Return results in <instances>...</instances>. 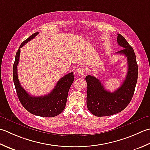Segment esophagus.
Listing matches in <instances>:
<instances>
[{
    "label": "esophagus",
    "instance_id": "1",
    "mask_svg": "<svg viewBox=\"0 0 150 150\" xmlns=\"http://www.w3.org/2000/svg\"><path fill=\"white\" fill-rule=\"evenodd\" d=\"M76 74L78 75H81V76H85V69L83 67H80V68H78L76 71Z\"/></svg>",
    "mask_w": 150,
    "mask_h": 150
}]
</instances>
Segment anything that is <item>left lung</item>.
<instances>
[{
    "label": "left lung",
    "mask_w": 150,
    "mask_h": 150,
    "mask_svg": "<svg viewBox=\"0 0 150 150\" xmlns=\"http://www.w3.org/2000/svg\"><path fill=\"white\" fill-rule=\"evenodd\" d=\"M117 42L124 49L117 52L127 57V73L126 79L118 89L111 93L106 91L98 79L88 75L87 106L91 113L96 117H105L121 112L132 99L138 78V65L133 48L123 36L118 34Z\"/></svg>",
    "instance_id": "obj_1"
}]
</instances>
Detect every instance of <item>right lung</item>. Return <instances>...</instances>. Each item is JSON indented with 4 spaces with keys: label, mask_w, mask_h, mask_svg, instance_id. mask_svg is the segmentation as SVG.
<instances>
[{
    "label": "right lung",
    "mask_w": 150,
    "mask_h": 150,
    "mask_svg": "<svg viewBox=\"0 0 150 150\" xmlns=\"http://www.w3.org/2000/svg\"><path fill=\"white\" fill-rule=\"evenodd\" d=\"M39 32L33 33L21 43L15 55L13 66V79L17 96L21 104L30 113L43 117H53L62 113L65 109L69 88L74 81L73 72L64 76L57 81L51 92L43 96H33L21 87L18 79L17 65L19 61L21 48L33 39Z\"/></svg>",
    "instance_id": "1"
}]
</instances>
